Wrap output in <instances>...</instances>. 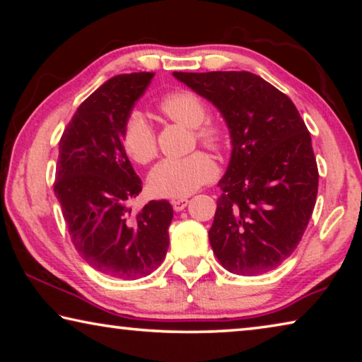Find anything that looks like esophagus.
Listing matches in <instances>:
<instances>
[{
    "label": "esophagus",
    "instance_id": "esophagus-1",
    "mask_svg": "<svg viewBox=\"0 0 362 362\" xmlns=\"http://www.w3.org/2000/svg\"><path fill=\"white\" fill-rule=\"evenodd\" d=\"M188 198H179V199H174L173 201V207H174V211H177V212H180V211H183L185 209V207L188 206Z\"/></svg>",
    "mask_w": 362,
    "mask_h": 362
}]
</instances>
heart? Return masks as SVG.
Instances as JSON below:
<instances>
[{
    "label": "heart",
    "instance_id": "obj_1",
    "mask_svg": "<svg viewBox=\"0 0 362 362\" xmlns=\"http://www.w3.org/2000/svg\"><path fill=\"white\" fill-rule=\"evenodd\" d=\"M159 110L179 124L194 129V137L212 150L223 148L226 134L216 122H204L207 105L189 90H175L164 95ZM121 142L127 155L139 164L150 163L156 156V134L148 119L139 110H134L124 119ZM217 175V166L204 151H194L183 158H168L158 163L148 177L150 188L158 196L182 198L194 193L204 183Z\"/></svg>",
    "mask_w": 362,
    "mask_h": 362
}]
</instances>
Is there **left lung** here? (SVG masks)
<instances>
[{
  "label": "left lung",
  "mask_w": 362,
  "mask_h": 362,
  "mask_svg": "<svg viewBox=\"0 0 362 362\" xmlns=\"http://www.w3.org/2000/svg\"><path fill=\"white\" fill-rule=\"evenodd\" d=\"M228 126L231 158L209 230L230 273L255 276L298 246L315 209L317 166L310 132L286 94L249 71H174Z\"/></svg>",
  "instance_id": "1"
}]
</instances>
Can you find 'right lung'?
Wrapping results in <instances>:
<instances>
[{
    "instance_id": "add662e5",
    "label": "right lung",
    "mask_w": 362,
    "mask_h": 362,
    "mask_svg": "<svg viewBox=\"0 0 362 362\" xmlns=\"http://www.w3.org/2000/svg\"><path fill=\"white\" fill-rule=\"evenodd\" d=\"M155 73L118 75L94 90L73 115L59 142L54 182L73 246L107 276L137 279L156 269L169 247V201L132 212L142 192L121 142L122 124Z\"/></svg>"
}]
</instances>
